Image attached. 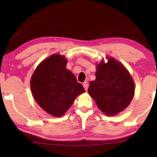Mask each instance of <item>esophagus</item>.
Instances as JSON below:
<instances>
[{
    "mask_svg": "<svg viewBox=\"0 0 157 157\" xmlns=\"http://www.w3.org/2000/svg\"><path fill=\"white\" fill-rule=\"evenodd\" d=\"M83 88H84V89H85L86 91H87L88 88H89V83H88L87 81H85V82H83Z\"/></svg>",
    "mask_w": 157,
    "mask_h": 157,
    "instance_id": "obj_1",
    "label": "esophagus"
}]
</instances>
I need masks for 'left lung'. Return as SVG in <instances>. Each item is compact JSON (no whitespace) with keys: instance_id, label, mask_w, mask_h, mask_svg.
<instances>
[{"instance_id":"8db88e82","label":"left lung","mask_w":157,"mask_h":157,"mask_svg":"<svg viewBox=\"0 0 157 157\" xmlns=\"http://www.w3.org/2000/svg\"><path fill=\"white\" fill-rule=\"evenodd\" d=\"M88 92L98 109L106 115L121 112L132 101L134 94V82L125 67L109 58L105 63L96 66V80L90 82Z\"/></svg>"}]
</instances>
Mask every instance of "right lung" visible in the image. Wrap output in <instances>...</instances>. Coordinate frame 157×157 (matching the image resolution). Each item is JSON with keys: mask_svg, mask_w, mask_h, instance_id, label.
I'll list each match as a JSON object with an SVG mask.
<instances>
[{"mask_svg": "<svg viewBox=\"0 0 157 157\" xmlns=\"http://www.w3.org/2000/svg\"><path fill=\"white\" fill-rule=\"evenodd\" d=\"M63 56L52 55L38 66L31 79V89L38 104L54 117H61L75 98L84 92L83 86L66 69Z\"/></svg>", "mask_w": 157, "mask_h": 157, "instance_id": "add662e5", "label": "right lung"}]
</instances>
